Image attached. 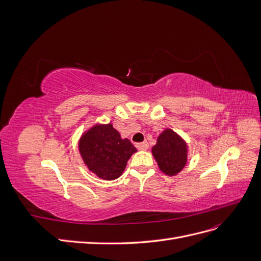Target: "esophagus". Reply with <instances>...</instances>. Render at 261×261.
I'll return each instance as SVG.
<instances>
[{
  "label": "esophagus",
  "mask_w": 261,
  "mask_h": 261,
  "mask_svg": "<svg viewBox=\"0 0 261 261\" xmlns=\"http://www.w3.org/2000/svg\"><path fill=\"white\" fill-rule=\"evenodd\" d=\"M136 147L138 150H147L149 148V145L147 141H144V143H140V144H136Z\"/></svg>",
  "instance_id": "34e87169"
}]
</instances>
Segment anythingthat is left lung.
Instances as JSON below:
<instances>
[{
    "label": "left lung",
    "instance_id": "1",
    "mask_svg": "<svg viewBox=\"0 0 261 261\" xmlns=\"http://www.w3.org/2000/svg\"><path fill=\"white\" fill-rule=\"evenodd\" d=\"M159 169L169 176H174L187 164L188 145L183 137L171 128H165L151 149Z\"/></svg>",
    "mask_w": 261,
    "mask_h": 261
}]
</instances>
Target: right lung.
I'll list each match as a JSON object with an SVG mask.
<instances>
[{"label": "right lung", "instance_id": "add662e5", "mask_svg": "<svg viewBox=\"0 0 261 261\" xmlns=\"http://www.w3.org/2000/svg\"><path fill=\"white\" fill-rule=\"evenodd\" d=\"M78 150L85 165L105 180L120 177L129 158L137 152L129 139L122 138L112 123H96L78 140Z\"/></svg>", "mask_w": 261, "mask_h": 261}]
</instances>
